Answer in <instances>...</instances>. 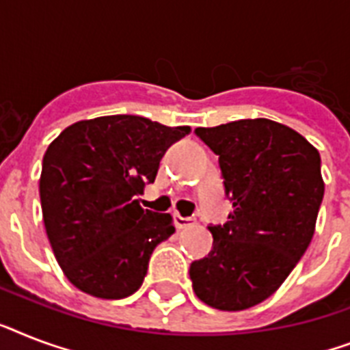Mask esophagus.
Returning a JSON list of instances; mask_svg holds the SVG:
<instances>
[{"label": "esophagus", "mask_w": 350, "mask_h": 350, "mask_svg": "<svg viewBox=\"0 0 350 350\" xmlns=\"http://www.w3.org/2000/svg\"><path fill=\"white\" fill-rule=\"evenodd\" d=\"M172 219H174L176 229H185V227L192 225L191 218H183V216H180V214H174V216H172Z\"/></svg>", "instance_id": "esophagus-1"}]
</instances>
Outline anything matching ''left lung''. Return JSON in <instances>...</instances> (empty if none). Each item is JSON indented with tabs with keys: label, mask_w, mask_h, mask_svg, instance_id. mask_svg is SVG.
I'll list each match as a JSON object with an SVG mask.
<instances>
[{
	"label": "left lung",
	"mask_w": 350,
	"mask_h": 350,
	"mask_svg": "<svg viewBox=\"0 0 350 350\" xmlns=\"http://www.w3.org/2000/svg\"><path fill=\"white\" fill-rule=\"evenodd\" d=\"M194 134L218 156L234 211L208 227L213 250L191 263L192 288L214 309H249L276 293L312 239L325 191L320 152L265 118Z\"/></svg>",
	"instance_id": "8db88e82"
}]
</instances>
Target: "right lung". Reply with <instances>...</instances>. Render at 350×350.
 <instances>
[{"label": "right lung", "instance_id": "add662e5", "mask_svg": "<svg viewBox=\"0 0 350 350\" xmlns=\"http://www.w3.org/2000/svg\"><path fill=\"white\" fill-rule=\"evenodd\" d=\"M189 126L116 114L78 121L43 156L40 200L57 263L79 291L121 299L142 287L156 245L174 232L172 216L143 211L167 148Z\"/></svg>", "mask_w": 350, "mask_h": 350}]
</instances>
